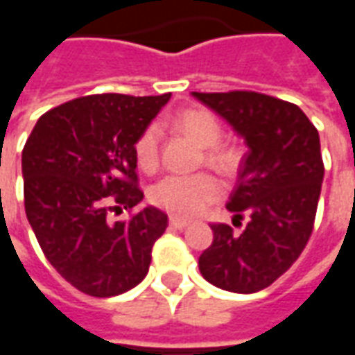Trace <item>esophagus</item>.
<instances>
[{"label":"esophagus","mask_w":355,"mask_h":355,"mask_svg":"<svg viewBox=\"0 0 355 355\" xmlns=\"http://www.w3.org/2000/svg\"><path fill=\"white\" fill-rule=\"evenodd\" d=\"M169 224L173 228H177V230H184L186 226H188V220H182V218H178V216H171Z\"/></svg>","instance_id":"34e87169"}]
</instances>
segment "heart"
Masks as SVG:
<instances>
[{
	"mask_svg": "<svg viewBox=\"0 0 355 355\" xmlns=\"http://www.w3.org/2000/svg\"><path fill=\"white\" fill-rule=\"evenodd\" d=\"M173 127L192 139L203 148V159L209 167L220 175L236 173L239 165L238 150L230 144H223V127L207 110H184L173 117ZM135 157L142 169H154L159 157V131L155 125L146 127L135 142ZM220 184L213 175H167L157 180L150 190V200L157 207L169 211L171 215L190 216L200 215L209 203L218 200Z\"/></svg>",
	"mask_w": 355,
	"mask_h": 355,
	"instance_id": "1",
	"label": "heart"
}]
</instances>
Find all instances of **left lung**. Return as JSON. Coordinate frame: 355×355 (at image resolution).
Instances as JSON below:
<instances>
[{"label": "left lung", "instance_id": "1", "mask_svg": "<svg viewBox=\"0 0 355 355\" xmlns=\"http://www.w3.org/2000/svg\"><path fill=\"white\" fill-rule=\"evenodd\" d=\"M224 117L249 146L226 209L241 234L211 224L213 243L200 257L201 275L232 293H257L285 274L312 236L321 182L320 135L297 104L254 91L192 93Z\"/></svg>", "mask_w": 355, "mask_h": 355}]
</instances>
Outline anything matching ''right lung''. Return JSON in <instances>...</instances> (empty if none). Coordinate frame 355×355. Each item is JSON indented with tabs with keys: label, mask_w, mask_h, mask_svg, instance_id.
I'll use <instances>...</instances> for the list:
<instances>
[{
	"label": "right lung",
	"mask_w": 355,
	"mask_h": 355,
	"mask_svg": "<svg viewBox=\"0 0 355 355\" xmlns=\"http://www.w3.org/2000/svg\"><path fill=\"white\" fill-rule=\"evenodd\" d=\"M169 93L89 94L45 112L22 150L24 209L51 266L89 297H116L148 274L167 215L148 205L129 220L110 211L135 209V142Z\"/></svg>",
	"instance_id": "right-lung-1"
}]
</instances>
